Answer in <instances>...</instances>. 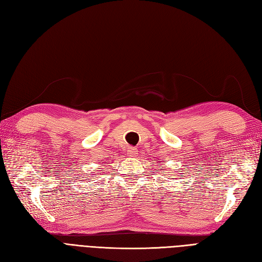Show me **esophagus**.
Masks as SVG:
<instances>
[{
  "label": "esophagus",
  "mask_w": 262,
  "mask_h": 262,
  "mask_svg": "<svg viewBox=\"0 0 262 262\" xmlns=\"http://www.w3.org/2000/svg\"><path fill=\"white\" fill-rule=\"evenodd\" d=\"M126 153H128V156L134 157V156H137V154H138V149L136 147L130 146V147H128V149H126Z\"/></svg>",
  "instance_id": "34e87169"
}]
</instances>
